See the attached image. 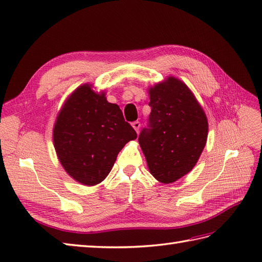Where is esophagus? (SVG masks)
I'll return each mask as SVG.
<instances>
[{"mask_svg": "<svg viewBox=\"0 0 262 262\" xmlns=\"http://www.w3.org/2000/svg\"><path fill=\"white\" fill-rule=\"evenodd\" d=\"M132 126L136 130V133H138V130H140V127H141V122L140 121H134V122H132Z\"/></svg>", "mask_w": 262, "mask_h": 262, "instance_id": "esophagus-1", "label": "esophagus"}]
</instances>
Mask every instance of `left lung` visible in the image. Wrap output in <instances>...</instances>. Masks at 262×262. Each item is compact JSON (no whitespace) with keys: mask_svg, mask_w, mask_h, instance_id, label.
I'll use <instances>...</instances> for the list:
<instances>
[{"mask_svg":"<svg viewBox=\"0 0 262 262\" xmlns=\"http://www.w3.org/2000/svg\"><path fill=\"white\" fill-rule=\"evenodd\" d=\"M148 93L151 114L138 143L151 174L171 183L196 165L207 141V117L189 88L173 76Z\"/></svg>","mask_w":262,"mask_h":262,"instance_id":"8db88e82","label":"left lung"}]
</instances>
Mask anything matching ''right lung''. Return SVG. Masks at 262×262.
<instances>
[{
  "label": "right lung",
  "instance_id": "right-lung-1",
  "mask_svg": "<svg viewBox=\"0 0 262 262\" xmlns=\"http://www.w3.org/2000/svg\"><path fill=\"white\" fill-rule=\"evenodd\" d=\"M137 137L120 108L83 84L71 94L57 116L53 140L60 164L77 182L98 185L114 166L117 155Z\"/></svg>",
  "mask_w": 262,
  "mask_h": 262
}]
</instances>
